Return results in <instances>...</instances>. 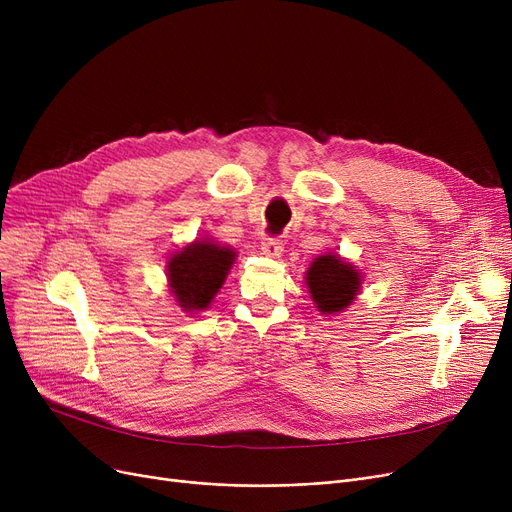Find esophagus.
<instances>
[{
  "mask_svg": "<svg viewBox=\"0 0 512 512\" xmlns=\"http://www.w3.org/2000/svg\"><path fill=\"white\" fill-rule=\"evenodd\" d=\"M261 251L267 257H280L282 251H284V242L280 238H276V236H265L261 240Z\"/></svg>",
  "mask_w": 512,
  "mask_h": 512,
  "instance_id": "1",
  "label": "esophagus"
}]
</instances>
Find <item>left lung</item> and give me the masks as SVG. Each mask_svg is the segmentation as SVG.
<instances>
[{"mask_svg": "<svg viewBox=\"0 0 512 512\" xmlns=\"http://www.w3.org/2000/svg\"><path fill=\"white\" fill-rule=\"evenodd\" d=\"M307 286L321 313H340L355 301L361 276L336 255H321L309 267Z\"/></svg>", "mask_w": 512, "mask_h": 512, "instance_id": "1", "label": "left lung"}]
</instances>
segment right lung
<instances>
[{"instance_id": "add662e5", "label": "right lung", "mask_w": 512, "mask_h": 512, "mask_svg": "<svg viewBox=\"0 0 512 512\" xmlns=\"http://www.w3.org/2000/svg\"><path fill=\"white\" fill-rule=\"evenodd\" d=\"M232 263L234 251L207 240H197L195 245L176 253L168 263V278L178 305L186 311L209 307L211 299L222 288Z\"/></svg>"}]
</instances>
